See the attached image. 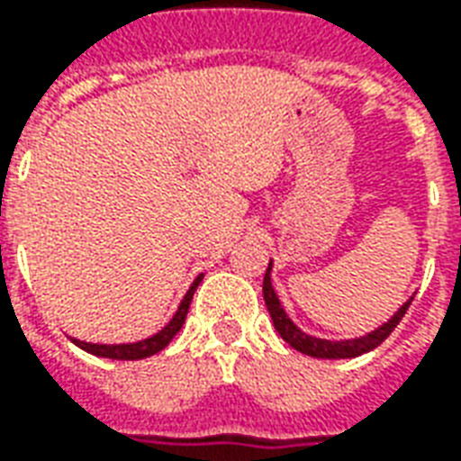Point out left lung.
<instances>
[{"label": "left lung", "instance_id": "1", "mask_svg": "<svg viewBox=\"0 0 461 461\" xmlns=\"http://www.w3.org/2000/svg\"><path fill=\"white\" fill-rule=\"evenodd\" d=\"M271 269H274V261H269V267H267V274H264V301H267V309L271 313V321H274V329L279 330V336L286 343H289L294 350H299L303 356L311 357H323V360H340V357H357L367 353V350H373L377 348L383 340L395 330V326L402 321V316L410 309V303L415 296H410V299L400 306V309L385 321V323H380L377 329L367 330L363 336H356V339H319V336H311L306 330H301L291 316L286 313V309L281 306V299L276 289L271 286Z\"/></svg>", "mask_w": 461, "mask_h": 461}]
</instances>
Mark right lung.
Returning a JSON list of instances; mask_svg holds the SVG:
<instances>
[{
    "label": "right lung",
    "instance_id": "right-lung-1",
    "mask_svg": "<svg viewBox=\"0 0 461 461\" xmlns=\"http://www.w3.org/2000/svg\"><path fill=\"white\" fill-rule=\"evenodd\" d=\"M204 274H200L197 279L192 281V286L187 289V294L182 296L180 306L175 311V316H172L165 326H162L158 333H152L150 339H142L135 340V343H88V340H78L71 339L76 346L86 350V353H91V356L98 357H111V360H142V357H150L155 353H160L162 348L170 346V340L180 333L182 323L187 319V311H190L192 296H194V291L200 286V281Z\"/></svg>",
    "mask_w": 461,
    "mask_h": 461
}]
</instances>
